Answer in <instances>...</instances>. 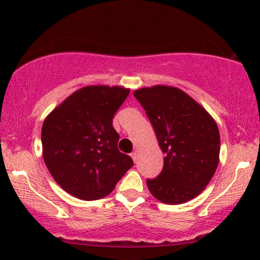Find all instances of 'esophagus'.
I'll return each mask as SVG.
<instances>
[{
    "label": "esophagus",
    "instance_id": "1",
    "mask_svg": "<svg viewBox=\"0 0 260 260\" xmlns=\"http://www.w3.org/2000/svg\"><path fill=\"white\" fill-rule=\"evenodd\" d=\"M131 157H132V159L133 161H137V157H138V152L137 151H133L132 153H131Z\"/></svg>",
    "mask_w": 260,
    "mask_h": 260
}]
</instances>
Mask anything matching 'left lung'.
<instances>
[{"mask_svg":"<svg viewBox=\"0 0 260 260\" xmlns=\"http://www.w3.org/2000/svg\"><path fill=\"white\" fill-rule=\"evenodd\" d=\"M133 95L146 111L165 154L161 174L147 179L148 190L170 205L200 195L219 165L220 133L215 120L198 102L174 86L142 88Z\"/></svg>","mask_w":260,"mask_h":260,"instance_id":"obj_1","label":"left lung"}]
</instances>
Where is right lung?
<instances>
[{
  "mask_svg": "<svg viewBox=\"0 0 260 260\" xmlns=\"http://www.w3.org/2000/svg\"><path fill=\"white\" fill-rule=\"evenodd\" d=\"M129 89L90 85L68 96L44 120L43 154L54 180L81 200L109 195L133 166L118 149L113 118Z\"/></svg>",
  "mask_w": 260,
  "mask_h": 260,
  "instance_id": "right-lung-1",
  "label": "right lung"
}]
</instances>
